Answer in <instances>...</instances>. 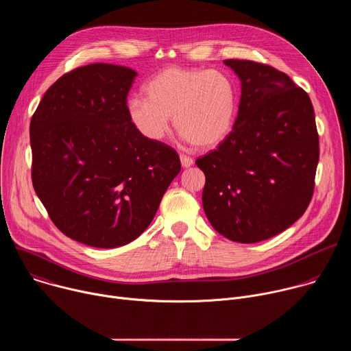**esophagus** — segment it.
<instances>
[{"instance_id":"34e87169","label":"esophagus","mask_w":351,"mask_h":351,"mask_svg":"<svg viewBox=\"0 0 351 351\" xmlns=\"http://www.w3.org/2000/svg\"><path fill=\"white\" fill-rule=\"evenodd\" d=\"M180 164L183 168H190L193 165V158L186 157V156H180Z\"/></svg>"}]
</instances>
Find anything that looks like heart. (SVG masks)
Returning a JSON list of instances; mask_svg holds the SVG:
<instances>
[{"mask_svg": "<svg viewBox=\"0 0 351 351\" xmlns=\"http://www.w3.org/2000/svg\"><path fill=\"white\" fill-rule=\"evenodd\" d=\"M144 94L132 97L126 111L133 126L152 141L167 136L171 118L182 140L199 148L219 145L234 125L236 86L219 71L171 66L145 84Z\"/></svg>", "mask_w": 351, "mask_h": 351, "instance_id": "heart-1", "label": "heart"}]
</instances>
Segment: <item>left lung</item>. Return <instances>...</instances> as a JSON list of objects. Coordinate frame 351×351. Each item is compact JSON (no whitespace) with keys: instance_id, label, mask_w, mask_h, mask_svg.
<instances>
[{"instance_id":"1","label":"left lung","mask_w":351,"mask_h":351,"mask_svg":"<svg viewBox=\"0 0 351 351\" xmlns=\"http://www.w3.org/2000/svg\"><path fill=\"white\" fill-rule=\"evenodd\" d=\"M241 95L233 130L195 161L206 175L203 207L213 228L237 243L279 234L307 210L319 160L308 94L283 72L253 61H223Z\"/></svg>"}]
</instances>
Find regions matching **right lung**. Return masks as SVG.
<instances>
[{"label":"right lung","mask_w":351,"mask_h":351,"mask_svg":"<svg viewBox=\"0 0 351 351\" xmlns=\"http://www.w3.org/2000/svg\"><path fill=\"white\" fill-rule=\"evenodd\" d=\"M136 76L114 64L76 68L45 91L30 122L36 194L64 234L97 248L137 239L180 172L175 149L128 117Z\"/></svg>","instance_id":"right-lung-1"}]
</instances>
